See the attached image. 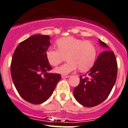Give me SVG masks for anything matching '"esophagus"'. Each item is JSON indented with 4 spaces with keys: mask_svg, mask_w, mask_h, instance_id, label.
I'll return each mask as SVG.
<instances>
[{
    "mask_svg": "<svg viewBox=\"0 0 128 128\" xmlns=\"http://www.w3.org/2000/svg\"><path fill=\"white\" fill-rule=\"evenodd\" d=\"M70 77L69 76H66V75H62V78H68Z\"/></svg>",
    "mask_w": 128,
    "mask_h": 128,
    "instance_id": "esophagus-1",
    "label": "esophagus"
}]
</instances>
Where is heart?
<instances>
[{"instance_id":"b5f03b06","label":"heart","mask_w":128,"mask_h":128,"mask_svg":"<svg viewBox=\"0 0 128 128\" xmlns=\"http://www.w3.org/2000/svg\"><path fill=\"white\" fill-rule=\"evenodd\" d=\"M58 49H49L46 51V58L50 65L55 66L66 56L68 62L56 67V73L67 75L79 68L81 72L90 69L95 62L97 51L94 45L90 41H84L72 36L58 39L56 42Z\"/></svg>"}]
</instances>
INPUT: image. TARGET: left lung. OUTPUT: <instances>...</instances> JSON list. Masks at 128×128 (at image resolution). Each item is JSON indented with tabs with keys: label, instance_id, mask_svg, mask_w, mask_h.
I'll return each instance as SVG.
<instances>
[{
	"label": "left lung",
	"instance_id": "8db88e82",
	"mask_svg": "<svg viewBox=\"0 0 128 128\" xmlns=\"http://www.w3.org/2000/svg\"><path fill=\"white\" fill-rule=\"evenodd\" d=\"M99 44L105 51L100 53L84 77L80 76L79 84L74 89V97L77 102L88 107L98 106L106 100L116 79L115 55L109 51L106 43L100 39Z\"/></svg>",
	"mask_w": 128,
	"mask_h": 128
}]
</instances>
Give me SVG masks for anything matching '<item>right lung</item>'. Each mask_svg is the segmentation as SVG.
I'll return each instance as SVG.
<instances>
[{
    "mask_svg": "<svg viewBox=\"0 0 128 128\" xmlns=\"http://www.w3.org/2000/svg\"><path fill=\"white\" fill-rule=\"evenodd\" d=\"M50 38L48 35H33L20 43L13 54V82L21 98L30 104L48 100L61 79L60 74L49 72L52 67L46 53L51 45Z\"/></svg>",
    "mask_w": 128,
    "mask_h": 128,
    "instance_id": "1",
    "label": "right lung"
}]
</instances>
